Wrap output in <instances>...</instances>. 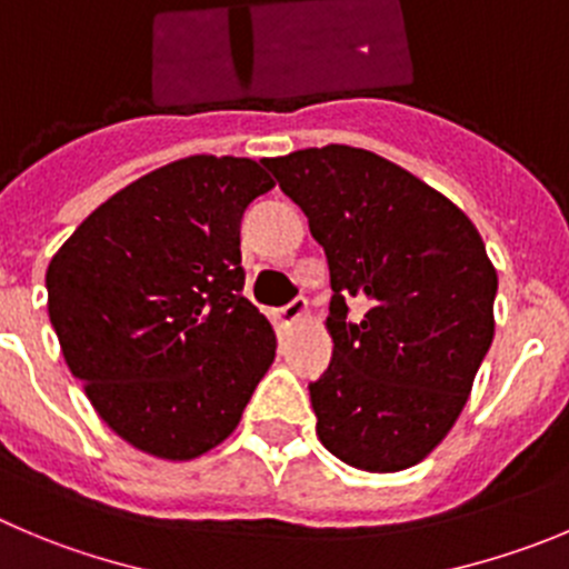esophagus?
<instances>
[{"label": "esophagus", "mask_w": 569, "mask_h": 569, "mask_svg": "<svg viewBox=\"0 0 569 569\" xmlns=\"http://www.w3.org/2000/svg\"><path fill=\"white\" fill-rule=\"evenodd\" d=\"M305 316H307V301L305 299H293L290 305L281 307V310H276V321H279L281 329H290L293 323H299Z\"/></svg>", "instance_id": "esophagus-1"}]
</instances>
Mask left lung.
<instances>
[{
  "mask_svg": "<svg viewBox=\"0 0 569 569\" xmlns=\"http://www.w3.org/2000/svg\"><path fill=\"white\" fill-rule=\"evenodd\" d=\"M329 262L332 362L310 382L316 432L343 463L399 472L436 450L495 338L497 270L472 220L371 150L262 159ZM367 312L351 322L348 305Z\"/></svg>",
  "mask_w": 569,
  "mask_h": 569,
  "instance_id": "8db88e82",
  "label": "left lung"
}]
</instances>
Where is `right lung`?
<instances>
[{
  "label": "right lung",
  "instance_id": "right-lung-1",
  "mask_svg": "<svg viewBox=\"0 0 569 569\" xmlns=\"http://www.w3.org/2000/svg\"><path fill=\"white\" fill-rule=\"evenodd\" d=\"M273 187L251 159L189 156L97 207L47 268L69 371L137 450L189 461L234 432L276 357L242 296L240 220Z\"/></svg>",
  "mask_w": 569,
  "mask_h": 569
}]
</instances>
